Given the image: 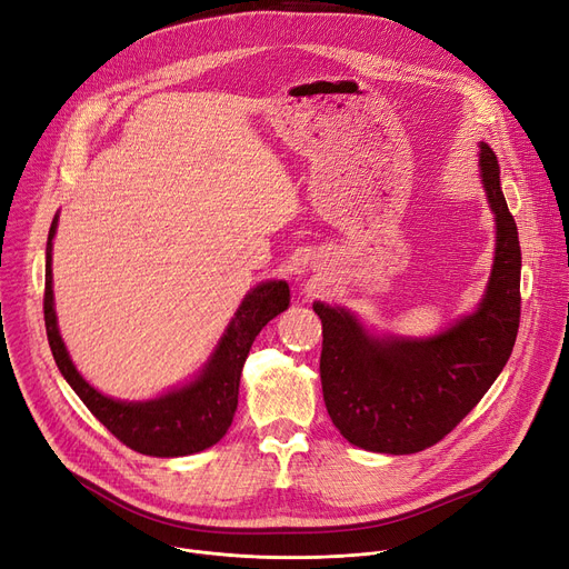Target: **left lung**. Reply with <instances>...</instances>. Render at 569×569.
Wrapping results in <instances>:
<instances>
[{
    "mask_svg": "<svg viewBox=\"0 0 569 569\" xmlns=\"http://www.w3.org/2000/svg\"><path fill=\"white\" fill-rule=\"evenodd\" d=\"M479 176L496 220L489 282L470 315L440 333L377 336L342 306L315 301L321 319V391L340 436L377 453H417L451 432L502 372L521 317L519 231L500 164L479 143Z\"/></svg>",
    "mask_w": 569,
    "mask_h": 569,
    "instance_id": "obj_1",
    "label": "left lung"
}]
</instances>
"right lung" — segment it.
I'll return each instance as SVG.
<instances>
[{
	"mask_svg": "<svg viewBox=\"0 0 569 569\" xmlns=\"http://www.w3.org/2000/svg\"><path fill=\"white\" fill-rule=\"evenodd\" d=\"M58 220L60 214L52 218L46 246L43 319L52 359L69 387L122 445L139 453L178 458L218 445L227 436L238 408L242 363L259 331L289 308V284L284 280H266L252 287L192 380L150 400H118L97 391L76 370L60 336L56 293H52V238L58 233Z\"/></svg>",
	"mask_w": 569,
	"mask_h": 569,
	"instance_id": "right-lung-1",
	"label": "right lung"
}]
</instances>
